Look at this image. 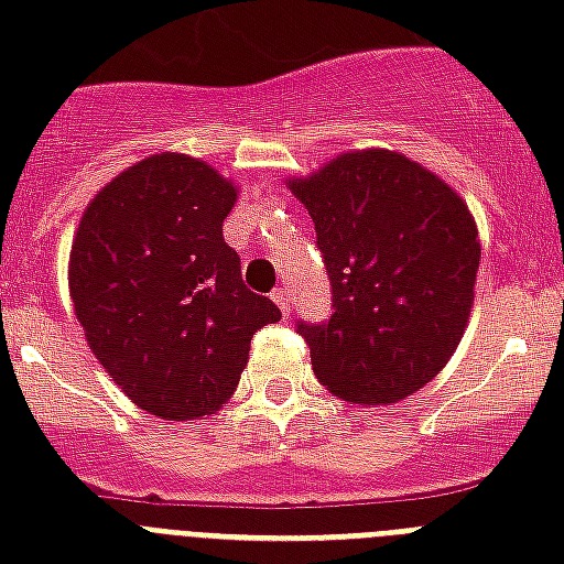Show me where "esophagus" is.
<instances>
[{"mask_svg": "<svg viewBox=\"0 0 564 564\" xmlns=\"http://www.w3.org/2000/svg\"><path fill=\"white\" fill-rule=\"evenodd\" d=\"M272 301L281 307V313L286 316L290 313V290H274L272 292Z\"/></svg>", "mask_w": 564, "mask_h": 564, "instance_id": "obj_1", "label": "esophagus"}]
</instances>
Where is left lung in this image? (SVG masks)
Listing matches in <instances>:
<instances>
[{
	"mask_svg": "<svg viewBox=\"0 0 564 564\" xmlns=\"http://www.w3.org/2000/svg\"><path fill=\"white\" fill-rule=\"evenodd\" d=\"M286 184L316 221L334 290V316L299 325L318 383L360 406L419 392L474 307L480 237L465 198L389 149L336 154Z\"/></svg>",
	"mask_w": 564,
	"mask_h": 564,
	"instance_id": "obj_1",
	"label": "left lung"
}]
</instances>
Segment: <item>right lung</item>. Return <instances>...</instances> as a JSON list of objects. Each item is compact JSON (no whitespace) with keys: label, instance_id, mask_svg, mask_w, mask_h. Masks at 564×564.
Returning a JSON list of instances; mask_svg holds the SVG:
<instances>
[{"label":"right lung","instance_id":"1","mask_svg":"<svg viewBox=\"0 0 564 564\" xmlns=\"http://www.w3.org/2000/svg\"><path fill=\"white\" fill-rule=\"evenodd\" d=\"M239 187L178 152L143 158L84 207L69 299L101 369L154 419L195 421L228 403L251 336L281 310L246 290L221 237Z\"/></svg>","mask_w":564,"mask_h":564}]
</instances>
